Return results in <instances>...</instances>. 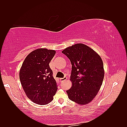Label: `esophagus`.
<instances>
[{"label": "esophagus", "mask_w": 127, "mask_h": 127, "mask_svg": "<svg viewBox=\"0 0 127 127\" xmlns=\"http://www.w3.org/2000/svg\"><path fill=\"white\" fill-rule=\"evenodd\" d=\"M67 77H64V78H60V80L63 82V81H64L65 80H67Z\"/></svg>", "instance_id": "esophagus-1"}]
</instances>
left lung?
<instances>
[{
  "instance_id": "1",
  "label": "left lung",
  "mask_w": 127,
  "mask_h": 127,
  "mask_svg": "<svg viewBox=\"0 0 127 127\" xmlns=\"http://www.w3.org/2000/svg\"><path fill=\"white\" fill-rule=\"evenodd\" d=\"M62 53L72 64L71 88L66 91L69 99L79 104L89 103L97 95L103 81L102 59L90 47L83 43L74 44Z\"/></svg>"
}]
</instances>
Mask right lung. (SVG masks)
I'll list each match as a JSON object with an SVG mask.
<instances>
[{"mask_svg":"<svg viewBox=\"0 0 127 127\" xmlns=\"http://www.w3.org/2000/svg\"><path fill=\"white\" fill-rule=\"evenodd\" d=\"M55 54V50L37 49L27 56L20 68L22 87L27 97L35 103L45 105L52 102L57 90L49 67Z\"/></svg>","mask_w":127,"mask_h":127,"instance_id":"obj_1","label":"right lung"}]
</instances>
